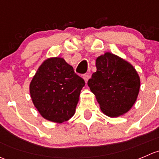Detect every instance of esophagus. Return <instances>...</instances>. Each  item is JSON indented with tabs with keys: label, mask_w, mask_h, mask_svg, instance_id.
<instances>
[{
	"label": "esophagus",
	"mask_w": 159,
	"mask_h": 159,
	"mask_svg": "<svg viewBox=\"0 0 159 159\" xmlns=\"http://www.w3.org/2000/svg\"><path fill=\"white\" fill-rule=\"evenodd\" d=\"M89 78H90V75H89V73L84 74V75H83V78H84V81H85V82H88V81H89Z\"/></svg>",
	"instance_id": "obj_1"
}]
</instances>
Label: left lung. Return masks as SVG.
Masks as SVG:
<instances>
[{"instance_id":"1","label":"left lung","mask_w":159,"mask_h":159,"mask_svg":"<svg viewBox=\"0 0 159 159\" xmlns=\"http://www.w3.org/2000/svg\"><path fill=\"white\" fill-rule=\"evenodd\" d=\"M96 72L88 81L104 114L118 117L126 113L135 102L140 78L129 62L109 52L96 60Z\"/></svg>"}]
</instances>
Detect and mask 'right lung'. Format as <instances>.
<instances>
[{
  "instance_id": "right-lung-1",
  "label": "right lung",
  "mask_w": 159,
  "mask_h": 159,
  "mask_svg": "<svg viewBox=\"0 0 159 159\" xmlns=\"http://www.w3.org/2000/svg\"><path fill=\"white\" fill-rule=\"evenodd\" d=\"M84 79L63 58L43 62L30 84L33 103L42 117L62 123L74 115Z\"/></svg>"
}]
</instances>
